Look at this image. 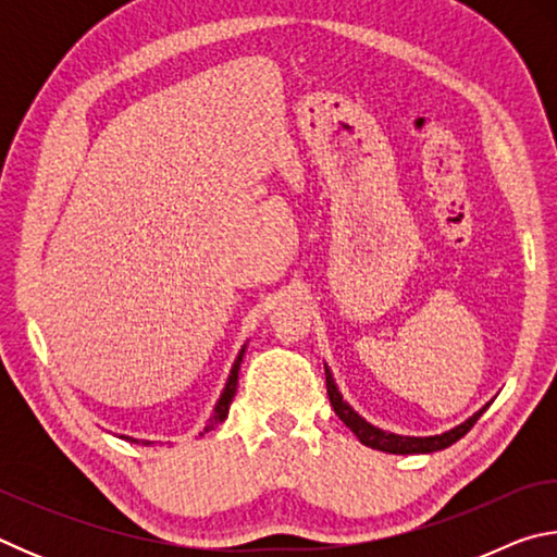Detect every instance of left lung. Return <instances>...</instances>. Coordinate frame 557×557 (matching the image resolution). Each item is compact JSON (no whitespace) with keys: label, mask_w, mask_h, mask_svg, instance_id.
<instances>
[{"label":"left lung","mask_w":557,"mask_h":557,"mask_svg":"<svg viewBox=\"0 0 557 557\" xmlns=\"http://www.w3.org/2000/svg\"><path fill=\"white\" fill-rule=\"evenodd\" d=\"M326 393H329V400H332L334 412L338 414V420H342L344 425L351 430L358 440H361V445L388 451V455H430V451H440L449 445H455L459 437H465L467 432L474 428V422L482 418L484 410L488 408V403H486L484 408L476 410L469 420H465L461 425L451 428L447 432H442V435L410 437V435H395V432H385L381 428L371 425V422H366L361 414H358L351 405L342 398V393H338V388H336L334 375L329 369H326Z\"/></svg>","instance_id":"8db88e82"}]
</instances>
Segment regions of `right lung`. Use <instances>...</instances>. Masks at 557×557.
<instances>
[{"mask_svg": "<svg viewBox=\"0 0 557 557\" xmlns=\"http://www.w3.org/2000/svg\"><path fill=\"white\" fill-rule=\"evenodd\" d=\"M243 354H245V346L240 348V354H238V358H235L233 361V369H231V375H228V381H225V388H223V393H221V398H219V403H215V408H213V414L209 418V425L203 428V432H209V430H213L215 425H221V422L228 418V410H231V403H233V398H235V391H238V371H240V363H243ZM201 432V435H203ZM125 440H129V442H139V440H135V437H127V435H122ZM145 445H152V442L149 440H143Z\"/></svg>", "mask_w": 557, "mask_h": 557, "instance_id": "add662e5", "label": "right lung"}]
</instances>
